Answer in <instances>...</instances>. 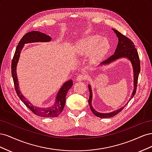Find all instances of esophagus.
I'll return each mask as SVG.
<instances>
[{
  "label": "esophagus",
  "mask_w": 152,
  "mask_h": 152,
  "mask_svg": "<svg viewBox=\"0 0 152 152\" xmlns=\"http://www.w3.org/2000/svg\"><path fill=\"white\" fill-rule=\"evenodd\" d=\"M86 79V76L85 75L83 74H79L78 75L76 78V80L77 81H82V80H84Z\"/></svg>",
  "instance_id": "obj_1"
}]
</instances>
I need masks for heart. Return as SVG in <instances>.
Here are the masks:
<instances>
[{
	"mask_svg": "<svg viewBox=\"0 0 152 152\" xmlns=\"http://www.w3.org/2000/svg\"><path fill=\"white\" fill-rule=\"evenodd\" d=\"M102 39V37L98 35H89L76 42L75 49L80 54L91 53L92 59H101L107 53L110 48L108 40Z\"/></svg>",
	"mask_w": 152,
	"mask_h": 152,
	"instance_id": "1",
	"label": "heart"
}]
</instances>
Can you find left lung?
<instances>
[{"mask_svg": "<svg viewBox=\"0 0 152 152\" xmlns=\"http://www.w3.org/2000/svg\"><path fill=\"white\" fill-rule=\"evenodd\" d=\"M113 31L115 33L118 39V42L117 44V48L115 49L114 54L112 56H110L107 59H106L105 61L101 63V66L103 65H108V64L111 63L112 62L117 60V59L121 58H126L128 59H129V61L131 62L132 66L133 68V72H134V90L132 91V93L131 95V97L129 100V102L132 98L136 94V89H137V79H138L139 73L141 70L140 68V61L138 53L136 49L135 48V45L132 42V40H130L127 37L121 33H120L117 30L113 29ZM89 91V98L88 99V103L89 104V107L91 110L92 112L93 113L95 116L99 117V118H110L112 117H113L116 115L119 112H121L122 110L124 108V107L129 102L127 103V104L124 106V107L121 108L115 111H113L110 113H99L93 108V106L91 104L92 103V98H93V94H92V90L90 85H88Z\"/></svg>", "mask_w": 152, "mask_h": 152, "instance_id": "obj_1", "label": "left lung"}]
</instances>
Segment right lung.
<instances>
[{
	"label": "right lung",
	"mask_w": 152,
	"mask_h": 152,
	"mask_svg": "<svg viewBox=\"0 0 152 152\" xmlns=\"http://www.w3.org/2000/svg\"><path fill=\"white\" fill-rule=\"evenodd\" d=\"M50 40H51V38H50V36L44 33H41L40 31H31L28 32L23 37L19 44L17 45L11 63V73L17 95L22 101L23 103L26 106L27 108H28L36 115L42 117H56L61 114L65 104L66 94L68 93V91L73 86V81L72 80H69L65 83H64L57 93L54 104L49 107L44 108L35 107V106L31 104L29 101L25 98V96L21 94L19 89L18 80L16 75V66L18 60H19L21 51L25 44L37 42H49Z\"/></svg>",
	"instance_id": "add662e5"
}]
</instances>
